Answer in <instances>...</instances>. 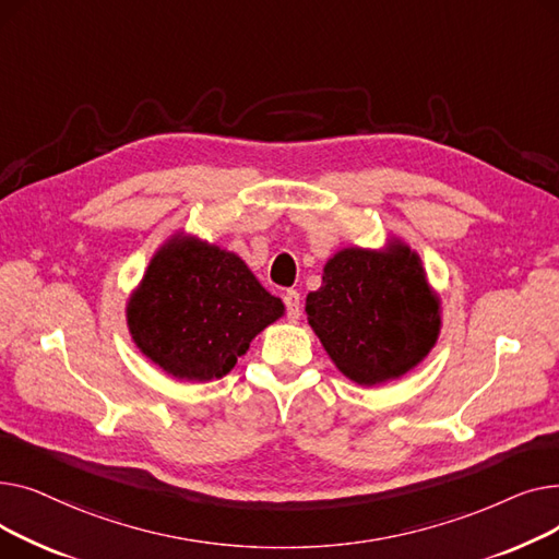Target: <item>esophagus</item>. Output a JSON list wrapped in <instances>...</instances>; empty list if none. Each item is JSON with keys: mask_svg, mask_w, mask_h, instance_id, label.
I'll list each match as a JSON object with an SVG mask.
<instances>
[{"mask_svg": "<svg viewBox=\"0 0 559 559\" xmlns=\"http://www.w3.org/2000/svg\"><path fill=\"white\" fill-rule=\"evenodd\" d=\"M283 301H285V308H287V319L289 321H299L301 317V297L297 289H287L283 295Z\"/></svg>", "mask_w": 559, "mask_h": 559, "instance_id": "1", "label": "esophagus"}]
</instances>
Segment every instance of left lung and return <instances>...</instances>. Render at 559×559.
Listing matches in <instances>:
<instances>
[{"instance_id":"left-lung-1","label":"left lung","mask_w":559,"mask_h":559,"mask_svg":"<svg viewBox=\"0 0 559 559\" xmlns=\"http://www.w3.org/2000/svg\"><path fill=\"white\" fill-rule=\"evenodd\" d=\"M306 314L335 367L362 388L415 369L442 331V301L419 253L399 238L337 251L306 297Z\"/></svg>"}]
</instances>
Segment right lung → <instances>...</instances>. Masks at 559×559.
<instances>
[{
	"mask_svg": "<svg viewBox=\"0 0 559 559\" xmlns=\"http://www.w3.org/2000/svg\"><path fill=\"white\" fill-rule=\"evenodd\" d=\"M283 310L238 253L174 233L131 292L127 324L142 356L165 373L209 383L226 376Z\"/></svg>",
	"mask_w": 559,
	"mask_h": 559,
	"instance_id": "obj_1",
	"label": "right lung"
}]
</instances>
